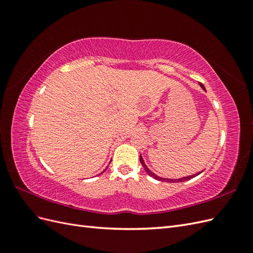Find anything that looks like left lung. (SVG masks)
Returning <instances> with one entry per match:
<instances>
[{"label": "left lung", "instance_id": "8db88e82", "mask_svg": "<svg viewBox=\"0 0 253 253\" xmlns=\"http://www.w3.org/2000/svg\"><path fill=\"white\" fill-rule=\"evenodd\" d=\"M201 84V86L205 89V86L203 85L202 83H200ZM206 90V89H205ZM140 163H141V165H142V167H143V169L145 170V172H147L150 176H152L153 178H155V179H157V180H160V181H167V182H181V181H186V180H189V179H191V178H193V177H195V176H197V175H200L201 174V172L200 173H196V174H194V175H190V176H186V177H182V178H178V179H170V178H163V177H159V176H157L156 174H154L153 173L149 168L145 166V164H144V162H143V159H142V157H141V155H140Z\"/></svg>", "mask_w": 253, "mask_h": 253}]
</instances>
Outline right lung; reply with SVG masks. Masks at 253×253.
Instances as JSON below:
<instances>
[{
    "label": "right lung",
    "mask_w": 253,
    "mask_h": 253,
    "mask_svg": "<svg viewBox=\"0 0 253 253\" xmlns=\"http://www.w3.org/2000/svg\"><path fill=\"white\" fill-rule=\"evenodd\" d=\"M105 170H106V169H105ZM103 172H104V171H103ZM103 172H102V173H103Z\"/></svg>",
    "instance_id": "obj_1"
}]
</instances>
